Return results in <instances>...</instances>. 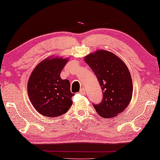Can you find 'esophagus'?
I'll use <instances>...</instances> for the list:
<instances>
[{
	"instance_id": "esophagus-1",
	"label": "esophagus",
	"mask_w": 160,
	"mask_h": 160,
	"mask_svg": "<svg viewBox=\"0 0 160 160\" xmlns=\"http://www.w3.org/2000/svg\"><path fill=\"white\" fill-rule=\"evenodd\" d=\"M85 92H86V90H85L84 88H81V89H80V91H79V93H80L81 94H84Z\"/></svg>"
}]
</instances>
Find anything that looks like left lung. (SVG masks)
Returning <instances> with one entry per match:
<instances>
[{
	"instance_id": "obj_1",
	"label": "left lung",
	"mask_w": 160,
	"mask_h": 160,
	"mask_svg": "<svg viewBox=\"0 0 160 160\" xmlns=\"http://www.w3.org/2000/svg\"><path fill=\"white\" fill-rule=\"evenodd\" d=\"M85 62L98 78L103 98L93 104L99 116L111 118L127 108L132 98V82L126 65L116 55L106 50H98L86 56Z\"/></svg>"
}]
</instances>
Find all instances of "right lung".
<instances>
[{"label": "right lung", "instance_id": "right-lung-1", "mask_svg": "<svg viewBox=\"0 0 160 160\" xmlns=\"http://www.w3.org/2000/svg\"><path fill=\"white\" fill-rule=\"evenodd\" d=\"M68 59H47L37 66L28 83L30 100L37 111L44 116H59L72 105L70 83L60 77Z\"/></svg>", "mask_w": 160, "mask_h": 160}]
</instances>
